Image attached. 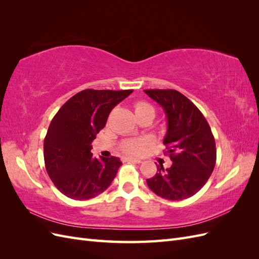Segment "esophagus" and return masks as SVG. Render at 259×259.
Returning <instances> with one entry per match:
<instances>
[{
	"label": "esophagus",
	"instance_id": "esophagus-1",
	"mask_svg": "<svg viewBox=\"0 0 259 259\" xmlns=\"http://www.w3.org/2000/svg\"><path fill=\"white\" fill-rule=\"evenodd\" d=\"M124 161H127V162H134V163H142V160L136 159V158H124Z\"/></svg>",
	"mask_w": 259,
	"mask_h": 259
}]
</instances>
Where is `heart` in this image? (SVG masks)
I'll list each match as a JSON object with an SVG mask.
<instances>
[{
	"label": "heart",
	"instance_id": "b5f03b06",
	"mask_svg": "<svg viewBox=\"0 0 259 259\" xmlns=\"http://www.w3.org/2000/svg\"><path fill=\"white\" fill-rule=\"evenodd\" d=\"M134 108H135L136 114H139L148 110H153L152 106H150L147 103H144V101H138V103L135 104ZM148 144H149V140L146 138H132V139L124 140V142L121 144V150L126 154L136 155V154L143 153Z\"/></svg>",
	"mask_w": 259,
	"mask_h": 259
}]
</instances>
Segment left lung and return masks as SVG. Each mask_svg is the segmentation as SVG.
<instances>
[{
  "instance_id": "left-lung-1",
  "label": "left lung",
  "mask_w": 259,
  "mask_h": 259,
  "mask_svg": "<svg viewBox=\"0 0 259 259\" xmlns=\"http://www.w3.org/2000/svg\"><path fill=\"white\" fill-rule=\"evenodd\" d=\"M167 117L163 144L173 161L169 168L158 165L156 174L147 179L159 197L179 201L192 197L206 184L216 163V145L209 125L193 103L176 90H145Z\"/></svg>"
}]
</instances>
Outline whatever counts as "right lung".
Here are the masks:
<instances>
[{
  "instance_id": "right-lung-1",
  "label": "right lung",
  "mask_w": 259,
  "mask_h": 259,
  "mask_svg": "<svg viewBox=\"0 0 259 259\" xmlns=\"http://www.w3.org/2000/svg\"><path fill=\"white\" fill-rule=\"evenodd\" d=\"M133 90H84L62 105L44 139L46 171L57 189L73 200H90L111 185L119 158H93L92 142L112 109Z\"/></svg>"
}]
</instances>
